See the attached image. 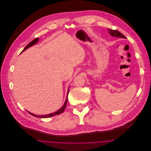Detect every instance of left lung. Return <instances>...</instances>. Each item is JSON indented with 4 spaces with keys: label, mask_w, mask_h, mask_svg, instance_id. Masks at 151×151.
Segmentation results:
<instances>
[{
    "label": "left lung",
    "mask_w": 151,
    "mask_h": 151,
    "mask_svg": "<svg viewBox=\"0 0 151 151\" xmlns=\"http://www.w3.org/2000/svg\"><path fill=\"white\" fill-rule=\"evenodd\" d=\"M109 33L114 37H121V38H123V39H126V37L119 32L117 31V30H114V29H108Z\"/></svg>",
    "instance_id": "obj_1"
}]
</instances>
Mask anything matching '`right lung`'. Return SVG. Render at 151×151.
<instances>
[{
	"mask_svg": "<svg viewBox=\"0 0 151 151\" xmlns=\"http://www.w3.org/2000/svg\"><path fill=\"white\" fill-rule=\"evenodd\" d=\"M38 41H39V38H36V39H34L33 40H32L31 42L29 43L25 46V47L23 49V50L22 51V52H24V50H26L27 49H28V47H31V46L35 45L36 43H37L38 42ZM68 93H69V88H68V90L67 98H66V100H65V103H64V105H63L61 108H60L59 110H58L57 111H56V112H53V113H51V114H47V115H36V114H32V113H31V112H28H28L29 114H31L32 115H33V116H35V117H37V118H49V117H51V116H55V115H59V114H61V113H63V112L64 111V110H65V108H66L67 103V101H68Z\"/></svg>",
	"mask_w": 151,
	"mask_h": 151,
	"instance_id": "1",
	"label": "right lung"
}]
</instances>
